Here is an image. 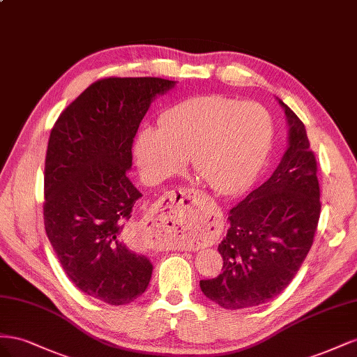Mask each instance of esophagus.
Listing matches in <instances>:
<instances>
[{
	"mask_svg": "<svg viewBox=\"0 0 357 357\" xmlns=\"http://www.w3.org/2000/svg\"><path fill=\"white\" fill-rule=\"evenodd\" d=\"M202 217V205L195 190L179 187L166 192L152 209L145 224L146 243L161 235L197 224Z\"/></svg>",
	"mask_w": 357,
	"mask_h": 357,
	"instance_id": "1",
	"label": "esophagus"
}]
</instances>
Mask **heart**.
<instances>
[{
	"instance_id": "1",
	"label": "heart",
	"mask_w": 357,
	"mask_h": 357,
	"mask_svg": "<svg viewBox=\"0 0 357 357\" xmlns=\"http://www.w3.org/2000/svg\"><path fill=\"white\" fill-rule=\"evenodd\" d=\"M272 139V121L256 103L222 96L192 97L167 109L161 127L136 139L144 176L157 182L192 160L196 176L221 196L235 195L256 175Z\"/></svg>"
}]
</instances>
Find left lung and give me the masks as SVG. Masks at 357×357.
Here are the masks:
<instances>
[{"instance_id": "1", "label": "left lung", "mask_w": 357, "mask_h": 357, "mask_svg": "<svg viewBox=\"0 0 357 357\" xmlns=\"http://www.w3.org/2000/svg\"><path fill=\"white\" fill-rule=\"evenodd\" d=\"M290 126L289 148L260 187L229 211L218 245L222 272L200 289L226 310L264 303L286 289L314 242L321 202L317 160L298 115L280 100Z\"/></svg>"}]
</instances>
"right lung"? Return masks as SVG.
I'll use <instances>...</instances> for the list:
<instances>
[{"label":"right lung","mask_w":357,"mask_h":357,"mask_svg":"<svg viewBox=\"0 0 357 357\" xmlns=\"http://www.w3.org/2000/svg\"><path fill=\"white\" fill-rule=\"evenodd\" d=\"M175 82L105 77L61 112L45 160L46 235L68 280L88 296L126 305L148 287L152 264L128 222L142 197L127 172L151 100Z\"/></svg>","instance_id":"right-lung-1"}]
</instances>
